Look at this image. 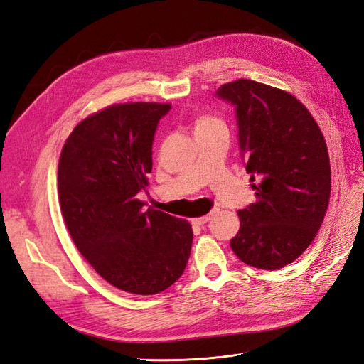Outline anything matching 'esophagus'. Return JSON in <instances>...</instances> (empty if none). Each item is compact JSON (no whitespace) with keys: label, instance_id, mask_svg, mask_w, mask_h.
<instances>
[{"label":"esophagus","instance_id":"esophagus-1","mask_svg":"<svg viewBox=\"0 0 364 364\" xmlns=\"http://www.w3.org/2000/svg\"><path fill=\"white\" fill-rule=\"evenodd\" d=\"M211 218H213V214H208V215L200 217V218H194V220H193V225H196V226H203V225L208 223Z\"/></svg>","mask_w":364,"mask_h":364}]
</instances>
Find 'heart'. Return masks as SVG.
I'll list each match as a JSON object with an SVG mask.
<instances>
[{
    "instance_id": "heart-1",
    "label": "heart",
    "mask_w": 364,
    "mask_h": 364,
    "mask_svg": "<svg viewBox=\"0 0 364 364\" xmlns=\"http://www.w3.org/2000/svg\"><path fill=\"white\" fill-rule=\"evenodd\" d=\"M215 127H225L223 121L213 117V115H199L196 117L194 121V132H202V130H209V129H215Z\"/></svg>"
}]
</instances>
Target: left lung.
Segmentation results:
<instances>
[{
  "mask_svg": "<svg viewBox=\"0 0 364 364\" xmlns=\"http://www.w3.org/2000/svg\"><path fill=\"white\" fill-rule=\"evenodd\" d=\"M215 94L235 107L241 158L257 197L238 211L230 247L247 266L281 269L322 226L331 194L325 138L308 109L278 87L238 79Z\"/></svg>",
  "mask_w": 364,
  "mask_h": 364,
  "instance_id": "1",
  "label": "left lung"
}]
</instances>
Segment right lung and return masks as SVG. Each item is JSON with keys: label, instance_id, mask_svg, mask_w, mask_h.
Wrapping results in <instances>:
<instances>
[{"label": "right lung", "instance_id": "obj_1", "mask_svg": "<svg viewBox=\"0 0 364 364\" xmlns=\"http://www.w3.org/2000/svg\"><path fill=\"white\" fill-rule=\"evenodd\" d=\"M168 103L112 105L74 127L58 170L60 211L74 245L114 287L156 294L178 281L193 245L191 225L149 208L151 146Z\"/></svg>", "mask_w": 364, "mask_h": 364}]
</instances>
